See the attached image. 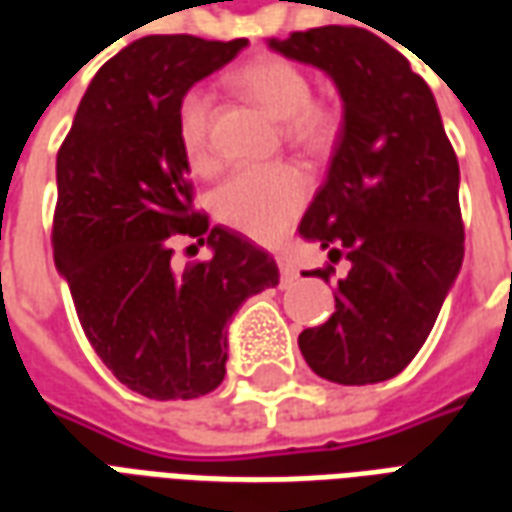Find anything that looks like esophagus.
Masks as SVG:
<instances>
[{
	"mask_svg": "<svg viewBox=\"0 0 512 512\" xmlns=\"http://www.w3.org/2000/svg\"><path fill=\"white\" fill-rule=\"evenodd\" d=\"M277 263H279V279H282V285H293V282L299 279L296 266L290 263L288 257H277Z\"/></svg>",
	"mask_w": 512,
	"mask_h": 512,
	"instance_id": "obj_1",
	"label": "esophagus"
}]
</instances>
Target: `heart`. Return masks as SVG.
I'll return each mask as SVG.
<instances>
[{"instance_id":"b5f03b06","label":"heart","mask_w":512,"mask_h":512,"mask_svg":"<svg viewBox=\"0 0 512 512\" xmlns=\"http://www.w3.org/2000/svg\"><path fill=\"white\" fill-rule=\"evenodd\" d=\"M230 84L282 123L288 145L307 153H321L337 139L340 117L332 106L312 98L310 76L296 62L277 54H263L233 71ZM175 126L189 167L208 172L213 167L211 93L202 87H191L189 93H183ZM307 191V178L288 164L235 169L213 194V211L224 224L257 241H277L307 202Z\"/></svg>"}]
</instances>
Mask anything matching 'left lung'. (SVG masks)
<instances>
[{
    "instance_id": "8db88e82",
    "label": "left lung",
    "mask_w": 512,
    "mask_h": 512,
    "mask_svg": "<svg viewBox=\"0 0 512 512\" xmlns=\"http://www.w3.org/2000/svg\"><path fill=\"white\" fill-rule=\"evenodd\" d=\"M321 68L343 98L332 167L299 235L345 257L334 315L299 348L326 381L395 378L417 356L463 263L461 169L430 87L386 40L362 27H318L268 40ZM334 268L307 277L329 282Z\"/></svg>"
}]
</instances>
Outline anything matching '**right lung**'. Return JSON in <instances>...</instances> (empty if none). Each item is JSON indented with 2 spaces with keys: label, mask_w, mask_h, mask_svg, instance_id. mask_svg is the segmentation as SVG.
I'll use <instances>...</instances> for the list:
<instances>
[{
  "label": "right lung",
  "mask_w": 512,
  "mask_h": 512,
  "mask_svg": "<svg viewBox=\"0 0 512 512\" xmlns=\"http://www.w3.org/2000/svg\"><path fill=\"white\" fill-rule=\"evenodd\" d=\"M246 43L134 40L95 73L57 153V271L95 354L150 400H191L222 384L227 323L249 296L279 282L268 252L191 211L175 126L183 93ZM172 234L208 243L212 257L175 269Z\"/></svg>",
  "instance_id": "right-lung-1"
}]
</instances>
